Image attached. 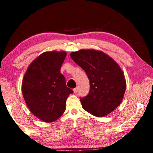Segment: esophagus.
Instances as JSON below:
<instances>
[{
    "mask_svg": "<svg viewBox=\"0 0 153 153\" xmlns=\"http://www.w3.org/2000/svg\"><path fill=\"white\" fill-rule=\"evenodd\" d=\"M77 91H78V88H76L74 89V94H76V93L77 92Z\"/></svg>",
    "mask_w": 153,
    "mask_h": 153,
    "instance_id": "34e87169",
    "label": "esophagus"
}]
</instances>
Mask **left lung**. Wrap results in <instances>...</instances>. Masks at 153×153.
Masks as SVG:
<instances>
[{
	"mask_svg": "<svg viewBox=\"0 0 153 153\" xmlns=\"http://www.w3.org/2000/svg\"><path fill=\"white\" fill-rule=\"evenodd\" d=\"M71 59L86 72L90 89L80 98L83 108L102 117L121 104L126 89L124 73L114 59L101 51L82 49L70 54Z\"/></svg>",
	"mask_w": 153,
	"mask_h": 153,
	"instance_id": "1",
	"label": "left lung"
}]
</instances>
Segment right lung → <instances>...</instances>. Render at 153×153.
<instances>
[{
	"label": "right lung",
	"instance_id": "add662e5",
	"mask_svg": "<svg viewBox=\"0 0 153 153\" xmlns=\"http://www.w3.org/2000/svg\"><path fill=\"white\" fill-rule=\"evenodd\" d=\"M67 53L47 51L36 57L27 67L22 90L27 107L44 122H53L65 111L66 100L73 90L66 86L61 67Z\"/></svg>",
	"mask_w": 153,
	"mask_h": 153
}]
</instances>
